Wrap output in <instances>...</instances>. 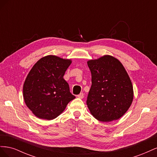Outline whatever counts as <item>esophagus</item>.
Returning <instances> with one entry per match:
<instances>
[{
  "instance_id": "obj_1",
  "label": "esophagus",
  "mask_w": 157,
  "mask_h": 157,
  "mask_svg": "<svg viewBox=\"0 0 157 157\" xmlns=\"http://www.w3.org/2000/svg\"><path fill=\"white\" fill-rule=\"evenodd\" d=\"M77 97L80 99H82L84 98V94L83 93H80L78 95H77Z\"/></svg>"
}]
</instances>
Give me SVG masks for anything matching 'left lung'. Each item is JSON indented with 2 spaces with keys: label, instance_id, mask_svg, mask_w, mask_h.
I'll return each instance as SVG.
<instances>
[{
  "label": "left lung",
  "instance_id": "8db88e82",
  "mask_svg": "<svg viewBox=\"0 0 157 157\" xmlns=\"http://www.w3.org/2000/svg\"><path fill=\"white\" fill-rule=\"evenodd\" d=\"M92 86L86 103L92 115L102 122L117 120L132 103L134 92L130 78L122 64L111 56L88 61Z\"/></svg>",
  "mask_w": 157,
  "mask_h": 157
}]
</instances>
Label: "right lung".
I'll return each mask as SVG.
<instances>
[{
	"mask_svg": "<svg viewBox=\"0 0 157 157\" xmlns=\"http://www.w3.org/2000/svg\"><path fill=\"white\" fill-rule=\"evenodd\" d=\"M71 63L70 59L47 56L38 61L28 74L23 84V98L38 118H56L75 98L63 78Z\"/></svg>",
	"mask_w": 157,
	"mask_h": 157,
	"instance_id": "add662e5",
	"label": "right lung"
}]
</instances>
